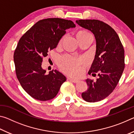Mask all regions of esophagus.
Instances as JSON below:
<instances>
[{"label":"esophagus","instance_id":"esophagus-1","mask_svg":"<svg viewBox=\"0 0 134 134\" xmlns=\"http://www.w3.org/2000/svg\"><path fill=\"white\" fill-rule=\"evenodd\" d=\"M70 80H71V81H72V82H73V83H75L79 82V80H77V79H72V78H70Z\"/></svg>","mask_w":134,"mask_h":134}]
</instances>
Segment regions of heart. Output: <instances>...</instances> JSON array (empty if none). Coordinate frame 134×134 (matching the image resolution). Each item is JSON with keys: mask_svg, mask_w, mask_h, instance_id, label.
Here are the masks:
<instances>
[{"mask_svg": "<svg viewBox=\"0 0 134 134\" xmlns=\"http://www.w3.org/2000/svg\"><path fill=\"white\" fill-rule=\"evenodd\" d=\"M88 34H90L89 32L85 30H81L78 32L77 35V37H79L80 36ZM82 62L83 60L81 58H76L69 55H65L62 58L60 65L62 69L68 73L76 75L80 71V64Z\"/></svg>", "mask_w": 134, "mask_h": 134, "instance_id": "b5f03b06", "label": "heart"}]
</instances>
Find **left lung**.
<instances>
[{
  "mask_svg": "<svg viewBox=\"0 0 134 134\" xmlns=\"http://www.w3.org/2000/svg\"><path fill=\"white\" fill-rule=\"evenodd\" d=\"M76 22L91 31L96 39V54L88 74L97 73L99 78L96 81L86 79L88 89L81 97L88 102H96L108 97L118 83L125 68L124 49L118 35L107 24L96 19Z\"/></svg>",
  "mask_w": 134,
  "mask_h": 134,
  "instance_id": "obj_1",
  "label": "left lung"
}]
</instances>
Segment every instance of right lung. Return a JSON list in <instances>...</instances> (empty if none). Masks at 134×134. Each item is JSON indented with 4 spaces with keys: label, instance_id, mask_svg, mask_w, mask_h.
Returning <instances> with one entry per match:
<instances>
[{
    "label": "right lung",
    "instance_id": "add662e5",
    "mask_svg": "<svg viewBox=\"0 0 134 134\" xmlns=\"http://www.w3.org/2000/svg\"><path fill=\"white\" fill-rule=\"evenodd\" d=\"M70 20L47 18L40 20L20 38L13 55L16 77L22 88L38 100L46 101L57 94L66 77L58 70L46 74L43 58L57 46L66 29L75 28Z\"/></svg>",
    "mask_w": 134,
    "mask_h": 134
}]
</instances>
